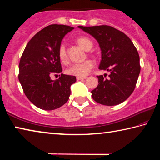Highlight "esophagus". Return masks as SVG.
<instances>
[{"label":"esophagus","instance_id":"esophagus-1","mask_svg":"<svg viewBox=\"0 0 160 160\" xmlns=\"http://www.w3.org/2000/svg\"><path fill=\"white\" fill-rule=\"evenodd\" d=\"M87 77H77L76 79L77 80H84V79H86Z\"/></svg>","mask_w":160,"mask_h":160}]
</instances>
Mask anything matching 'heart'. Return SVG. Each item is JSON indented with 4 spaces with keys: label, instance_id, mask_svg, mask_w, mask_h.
<instances>
[{
    "label": "heart",
    "instance_id": "b5f03b06",
    "mask_svg": "<svg viewBox=\"0 0 160 160\" xmlns=\"http://www.w3.org/2000/svg\"><path fill=\"white\" fill-rule=\"evenodd\" d=\"M77 44L82 47L84 50L90 51L92 47V42L90 39L85 36H81L76 39ZM58 57L60 61L63 63H66L68 60L66 47L64 44H61L58 48ZM94 63L91 60H86L81 63L72 64L67 70V73L77 77H85L90 73L93 68Z\"/></svg>",
    "mask_w": 160,
    "mask_h": 160
}]
</instances>
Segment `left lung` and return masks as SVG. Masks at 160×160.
<instances>
[{"mask_svg": "<svg viewBox=\"0 0 160 160\" xmlns=\"http://www.w3.org/2000/svg\"><path fill=\"white\" fill-rule=\"evenodd\" d=\"M94 37L102 51L99 68L109 71V78L97 75L99 85L91 92L96 102L114 106L128 98L134 91L140 72V56L131 39L109 25L78 26Z\"/></svg>", "mask_w": 160, "mask_h": 160, "instance_id": "left-lung-1", "label": "left lung"}]
</instances>
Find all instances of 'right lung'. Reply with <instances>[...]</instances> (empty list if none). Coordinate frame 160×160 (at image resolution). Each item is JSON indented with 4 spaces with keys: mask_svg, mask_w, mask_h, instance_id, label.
<instances>
[{
    "mask_svg": "<svg viewBox=\"0 0 160 160\" xmlns=\"http://www.w3.org/2000/svg\"><path fill=\"white\" fill-rule=\"evenodd\" d=\"M74 28L63 25H51L34 35L27 44L19 63V81L26 97L39 109L53 110L66 104L75 76L59 75L62 72L58 48L63 38Z\"/></svg>",
    "mask_w": 160,
    "mask_h": 160,
    "instance_id": "add662e5",
    "label": "right lung"
}]
</instances>
